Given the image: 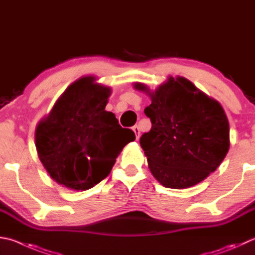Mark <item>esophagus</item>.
Listing matches in <instances>:
<instances>
[{
    "label": "esophagus",
    "instance_id": "34e87169",
    "mask_svg": "<svg viewBox=\"0 0 255 255\" xmlns=\"http://www.w3.org/2000/svg\"><path fill=\"white\" fill-rule=\"evenodd\" d=\"M132 130H133V132H135V135H136V138L138 139V138H139V135H140V129H139V127L137 126H133L132 127Z\"/></svg>",
    "mask_w": 255,
    "mask_h": 255
}]
</instances>
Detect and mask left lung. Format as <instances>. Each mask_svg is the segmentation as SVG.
Returning a JSON list of instances; mask_svg holds the SVG:
<instances>
[{
	"mask_svg": "<svg viewBox=\"0 0 255 255\" xmlns=\"http://www.w3.org/2000/svg\"><path fill=\"white\" fill-rule=\"evenodd\" d=\"M145 115L151 129L140 137L151 174L168 188H187L215 172L230 148L229 120L215 99L186 78L173 77L149 92Z\"/></svg>",
	"mask_w": 255,
	"mask_h": 255,
	"instance_id": "8db88e82",
	"label": "left lung"
}]
</instances>
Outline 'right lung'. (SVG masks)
I'll use <instances>...</instances> for the list:
<instances>
[{"label":"right lung","instance_id":"obj_1","mask_svg":"<svg viewBox=\"0 0 255 255\" xmlns=\"http://www.w3.org/2000/svg\"><path fill=\"white\" fill-rule=\"evenodd\" d=\"M110 92L94 77L81 78L39 123L36 150L58 184L75 191L94 187L109 175L123 148L135 140V132L105 110Z\"/></svg>","mask_w":255,"mask_h":255}]
</instances>
